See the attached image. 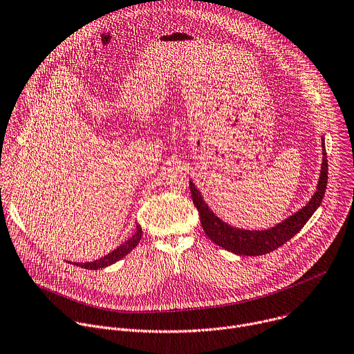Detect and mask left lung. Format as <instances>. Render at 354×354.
<instances>
[{"label": "left lung", "mask_w": 354, "mask_h": 354, "mask_svg": "<svg viewBox=\"0 0 354 354\" xmlns=\"http://www.w3.org/2000/svg\"><path fill=\"white\" fill-rule=\"evenodd\" d=\"M321 138H322V165H321V173H319V180H318L315 194L313 195L310 202L306 206H303L299 212H296L295 215H292L290 218L285 219L281 223L268 230H245V229H239L227 225L221 218H218L214 212H212V209L203 201V196L201 195L198 188L194 185L192 181H189L191 196H192L194 205L198 209L201 225L206 236L216 245L227 251H232L237 255H247V257H257V255H263L270 251H274L276 248L288 243L292 237H295L304 227V225L313 216L314 212L318 209L325 195L326 183H328V159H326L324 136Z\"/></svg>", "instance_id": "1"}]
</instances>
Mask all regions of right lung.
<instances>
[{"mask_svg":"<svg viewBox=\"0 0 354 354\" xmlns=\"http://www.w3.org/2000/svg\"><path fill=\"white\" fill-rule=\"evenodd\" d=\"M140 237H142V227H140L139 225H136V232L132 234L131 239H128L125 243H122L120 247H117L114 251H111L110 254L102 257L100 259H96V261H92V262H74V265L77 266H81L84 269H102V268H106V266H110L113 265L114 262L120 261L121 258H124L125 255H128L136 245L140 241ZM71 263V262H69Z\"/></svg>","mask_w":354,"mask_h":354,"instance_id":"right-lung-1","label":"right lung"}]
</instances>
